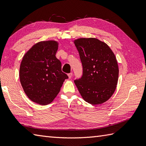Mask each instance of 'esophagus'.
Listing matches in <instances>:
<instances>
[{
	"instance_id": "obj_1",
	"label": "esophagus",
	"mask_w": 146,
	"mask_h": 146,
	"mask_svg": "<svg viewBox=\"0 0 146 146\" xmlns=\"http://www.w3.org/2000/svg\"><path fill=\"white\" fill-rule=\"evenodd\" d=\"M68 78L70 79V78H71V77H72V76H73V73H70L69 74H68Z\"/></svg>"
}]
</instances>
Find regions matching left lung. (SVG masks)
<instances>
[{"mask_svg":"<svg viewBox=\"0 0 146 146\" xmlns=\"http://www.w3.org/2000/svg\"><path fill=\"white\" fill-rule=\"evenodd\" d=\"M74 43L83 66L82 78L74 82L85 101L103 104L117 85L119 70L115 56L106 43L97 38H79Z\"/></svg>","mask_w":146,"mask_h":146,"instance_id":"8db88e82","label":"left lung"}]
</instances>
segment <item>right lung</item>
Here are the masks:
<instances>
[{"mask_svg": "<svg viewBox=\"0 0 146 146\" xmlns=\"http://www.w3.org/2000/svg\"><path fill=\"white\" fill-rule=\"evenodd\" d=\"M58 42L41 41L33 45L24 55L19 78L24 92L31 100L46 105L60 92L66 74L61 71V61L56 57Z\"/></svg>", "mask_w": 146, "mask_h": 146, "instance_id": "obj_1", "label": "right lung"}]
</instances>
